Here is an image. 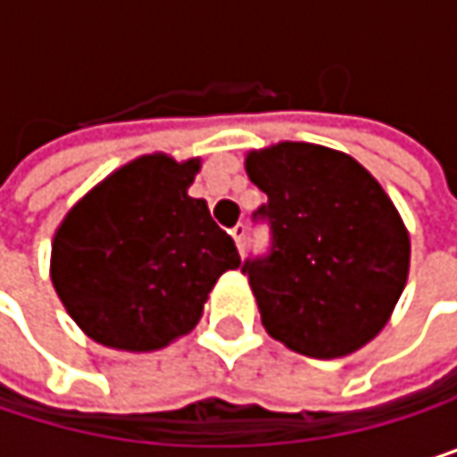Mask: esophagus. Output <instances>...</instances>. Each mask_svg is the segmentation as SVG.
I'll return each mask as SVG.
<instances>
[{
    "label": "esophagus",
    "mask_w": 457,
    "mask_h": 457,
    "mask_svg": "<svg viewBox=\"0 0 457 457\" xmlns=\"http://www.w3.org/2000/svg\"><path fill=\"white\" fill-rule=\"evenodd\" d=\"M229 235H232V240H235L237 251H243V237H245V228H243V225H235V228L229 229Z\"/></svg>",
    "instance_id": "obj_1"
}]
</instances>
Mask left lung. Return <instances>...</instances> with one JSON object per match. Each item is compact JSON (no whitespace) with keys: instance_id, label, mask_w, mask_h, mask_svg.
<instances>
[{"instance_id":"8db88e82","label":"left lung","mask_w":457,"mask_h":457,"mask_svg":"<svg viewBox=\"0 0 457 457\" xmlns=\"http://www.w3.org/2000/svg\"><path fill=\"white\" fill-rule=\"evenodd\" d=\"M245 174L272 225V253L243 264L264 330L318 360L373 341L411 270V235L378 179L315 142L248 150Z\"/></svg>"}]
</instances>
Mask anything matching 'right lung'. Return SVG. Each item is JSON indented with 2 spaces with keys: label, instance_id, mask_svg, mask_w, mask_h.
Returning a JSON list of instances; mask_svg holds the SVG:
<instances>
[{
  "label": "right lung",
  "instance_id": "right-lung-1",
  "mask_svg": "<svg viewBox=\"0 0 457 457\" xmlns=\"http://www.w3.org/2000/svg\"><path fill=\"white\" fill-rule=\"evenodd\" d=\"M201 158L139 155L97 182L52 237L49 278L73 322L119 352H155L190 333L237 248L190 198Z\"/></svg>",
  "mask_w": 457,
  "mask_h": 457
}]
</instances>
